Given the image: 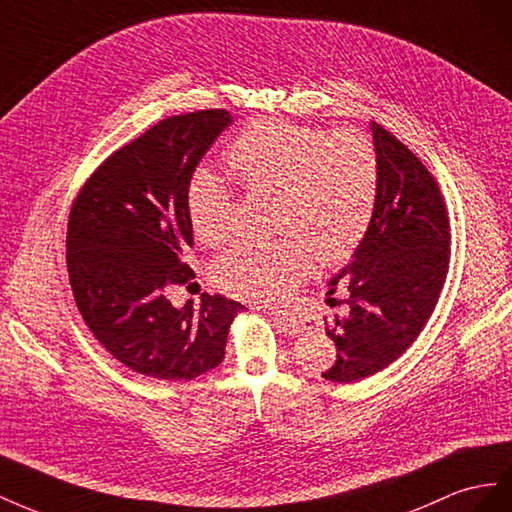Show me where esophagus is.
Instances as JSON below:
<instances>
[{"label": "esophagus", "instance_id": "obj_1", "mask_svg": "<svg viewBox=\"0 0 512 512\" xmlns=\"http://www.w3.org/2000/svg\"><path fill=\"white\" fill-rule=\"evenodd\" d=\"M270 317L276 321V324H279L283 330H287V332H294V334H298V332H302L304 330V326H302V321L294 315V313H281V311H270Z\"/></svg>", "mask_w": 512, "mask_h": 512}]
</instances>
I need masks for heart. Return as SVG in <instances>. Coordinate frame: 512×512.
Instances as JSON below:
<instances>
[{
  "label": "heart",
  "mask_w": 512,
  "mask_h": 512,
  "mask_svg": "<svg viewBox=\"0 0 512 512\" xmlns=\"http://www.w3.org/2000/svg\"><path fill=\"white\" fill-rule=\"evenodd\" d=\"M248 193L276 197L281 240L238 244L212 266L214 283L233 296L281 302L311 272V255L332 266L349 259L373 223L382 169L373 141L354 130L330 135L315 126L259 120L227 152ZM188 221L203 244L231 231L233 197L223 180L197 171L186 193Z\"/></svg>",
  "instance_id": "b5f03b06"
}]
</instances>
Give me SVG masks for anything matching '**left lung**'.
Listing matches in <instances>:
<instances>
[{"label": "left lung", "instance_id": "obj_1", "mask_svg": "<svg viewBox=\"0 0 512 512\" xmlns=\"http://www.w3.org/2000/svg\"><path fill=\"white\" fill-rule=\"evenodd\" d=\"M371 130L382 169L375 216L328 291L332 296L343 289L347 296L339 300L343 313L326 321L337 360L321 373L339 384L379 373L418 339L450 264V221L440 186L384 126L373 122Z\"/></svg>", "mask_w": 512, "mask_h": 512}]
</instances>
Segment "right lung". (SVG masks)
I'll use <instances>...</instances> for the list:
<instances>
[{
  "label": "right lung",
  "instance_id": "obj_1",
  "mask_svg": "<svg viewBox=\"0 0 512 512\" xmlns=\"http://www.w3.org/2000/svg\"><path fill=\"white\" fill-rule=\"evenodd\" d=\"M229 124L225 109L169 115L102 160L72 201L66 266L77 309L96 341L145 377L191 382L218 367L242 309L218 294H201L197 309L169 300L171 289L195 287L186 193Z\"/></svg>",
  "mask_w": 512,
  "mask_h": 512
}]
</instances>
